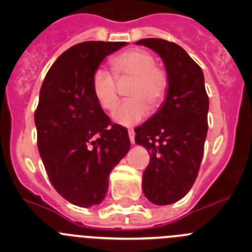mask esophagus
Instances as JSON below:
<instances>
[{
    "mask_svg": "<svg viewBox=\"0 0 252 252\" xmlns=\"http://www.w3.org/2000/svg\"><path fill=\"white\" fill-rule=\"evenodd\" d=\"M128 134H129V139H130L131 144H135V133H134L133 129H129Z\"/></svg>",
    "mask_w": 252,
    "mask_h": 252,
    "instance_id": "obj_1",
    "label": "esophagus"
}]
</instances>
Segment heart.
<instances>
[{"instance_id": "b5f03b06", "label": "heart", "mask_w": 252, "mask_h": 252, "mask_svg": "<svg viewBox=\"0 0 252 252\" xmlns=\"http://www.w3.org/2000/svg\"><path fill=\"white\" fill-rule=\"evenodd\" d=\"M111 73L96 69L91 77L94 97L102 110L113 111L119 102V86L126 80L129 100L112 114L116 123L133 126L149 112L157 111L164 102L169 89L168 73L156 64V58L150 51L134 47L113 56L110 60Z\"/></svg>"}]
</instances>
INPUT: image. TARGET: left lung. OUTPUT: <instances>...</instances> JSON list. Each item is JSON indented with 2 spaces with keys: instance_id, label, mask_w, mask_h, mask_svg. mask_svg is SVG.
<instances>
[{
  "instance_id": "8db88e82",
  "label": "left lung",
  "mask_w": 252,
  "mask_h": 252,
  "mask_svg": "<svg viewBox=\"0 0 252 252\" xmlns=\"http://www.w3.org/2000/svg\"><path fill=\"white\" fill-rule=\"evenodd\" d=\"M136 44L156 51L169 77L163 106L135 129V142L150 154L142 173L145 196L152 204L169 205L191 189L204 156L208 129L204 73L174 42L152 37Z\"/></svg>"
}]
</instances>
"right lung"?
Segmentation results:
<instances>
[{"mask_svg":"<svg viewBox=\"0 0 252 252\" xmlns=\"http://www.w3.org/2000/svg\"><path fill=\"white\" fill-rule=\"evenodd\" d=\"M126 42L85 41L48 69L35 111L37 149L58 194L80 207L98 205L108 177L130 147L128 130L112 124L94 97L91 77Z\"/></svg>","mask_w":252,"mask_h":252,"instance_id":"add662e5","label":"right lung"}]
</instances>
